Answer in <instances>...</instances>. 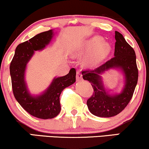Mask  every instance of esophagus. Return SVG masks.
<instances>
[{
  "label": "esophagus",
  "mask_w": 149,
  "mask_h": 149,
  "mask_svg": "<svg viewBox=\"0 0 149 149\" xmlns=\"http://www.w3.org/2000/svg\"><path fill=\"white\" fill-rule=\"evenodd\" d=\"M76 79H77V81H80L81 79H82V74H81L80 71L77 72Z\"/></svg>",
  "instance_id": "obj_1"
}]
</instances>
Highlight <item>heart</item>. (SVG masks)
<instances>
[{
	"mask_svg": "<svg viewBox=\"0 0 149 149\" xmlns=\"http://www.w3.org/2000/svg\"><path fill=\"white\" fill-rule=\"evenodd\" d=\"M101 40L102 38L100 37L95 36L86 43L84 49H89L92 48L85 59L86 63H97L105 57L109 52V44L107 42Z\"/></svg>",
	"mask_w": 149,
	"mask_h": 149,
	"instance_id": "b5f03b06",
	"label": "heart"
}]
</instances>
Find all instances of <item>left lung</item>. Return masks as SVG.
<instances>
[{
    "label": "left lung",
    "instance_id": "1",
    "mask_svg": "<svg viewBox=\"0 0 149 149\" xmlns=\"http://www.w3.org/2000/svg\"><path fill=\"white\" fill-rule=\"evenodd\" d=\"M115 38V56L96 69L82 72L83 79L88 81L94 90L87 101L88 108L93 115L100 117H111L121 113L131 101L138 79L133 48L117 31ZM113 69L120 71L124 77V86L119 93L106 89L102 81L101 75Z\"/></svg>",
    "mask_w": 149,
    "mask_h": 149
}]
</instances>
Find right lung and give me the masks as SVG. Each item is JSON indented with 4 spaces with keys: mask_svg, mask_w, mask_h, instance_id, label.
<instances>
[{
    "mask_svg": "<svg viewBox=\"0 0 149 149\" xmlns=\"http://www.w3.org/2000/svg\"><path fill=\"white\" fill-rule=\"evenodd\" d=\"M54 31L50 30L36 34L29 41L16 47L10 63V70L13 93L18 104L32 116L47 119L57 116L61 111V93L76 81V70L72 68L68 74L53 79L43 93L32 95L29 91L25 81V71L35 51L43 50L54 37Z\"/></svg>",
    "mask_w": 149,
    "mask_h": 149,
    "instance_id": "obj_1",
    "label": "right lung"
}]
</instances>
